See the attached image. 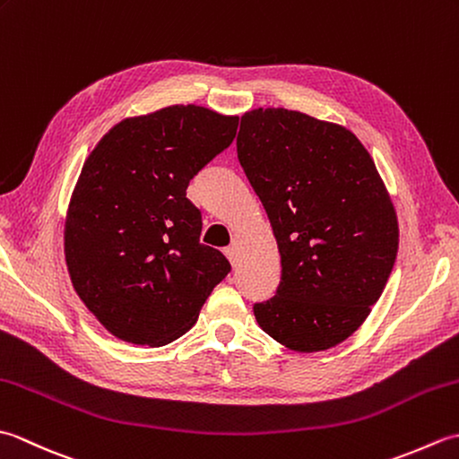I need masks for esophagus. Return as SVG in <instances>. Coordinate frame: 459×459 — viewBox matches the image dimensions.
I'll list each match as a JSON object with an SVG mask.
<instances>
[{
	"instance_id": "1",
	"label": "esophagus",
	"mask_w": 459,
	"mask_h": 459,
	"mask_svg": "<svg viewBox=\"0 0 459 459\" xmlns=\"http://www.w3.org/2000/svg\"><path fill=\"white\" fill-rule=\"evenodd\" d=\"M224 256L230 260L232 266H237V260H238V247L237 245H230L224 248Z\"/></svg>"
}]
</instances>
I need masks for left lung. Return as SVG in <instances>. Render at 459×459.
Segmentation results:
<instances>
[{
    "instance_id": "1",
    "label": "left lung",
    "mask_w": 459,
    "mask_h": 459,
    "mask_svg": "<svg viewBox=\"0 0 459 459\" xmlns=\"http://www.w3.org/2000/svg\"><path fill=\"white\" fill-rule=\"evenodd\" d=\"M237 153L281 258L276 296L255 304L258 325L299 353L339 345L383 294L398 250L373 158L343 126L286 108L242 116Z\"/></svg>"
}]
</instances>
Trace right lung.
I'll return each instance as SVG.
<instances>
[{
    "instance_id": "add662e5",
    "label": "right lung",
    "mask_w": 459,
    "mask_h": 459,
    "mask_svg": "<svg viewBox=\"0 0 459 459\" xmlns=\"http://www.w3.org/2000/svg\"><path fill=\"white\" fill-rule=\"evenodd\" d=\"M237 116L195 104L126 118L84 161L65 224L76 294L122 341L161 347L193 327L230 272L199 242L189 181L237 135Z\"/></svg>"
}]
</instances>
